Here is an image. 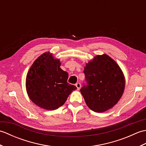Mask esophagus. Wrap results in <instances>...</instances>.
<instances>
[{
    "instance_id": "34e87169",
    "label": "esophagus",
    "mask_w": 146,
    "mask_h": 146,
    "mask_svg": "<svg viewBox=\"0 0 146 146\" xmlns=\"http://www.w3.org/2000/svg\"><path fill=\"white\" fill-rule=\"evenodd\" d=\"M76 86L77 89L80 90V88H81V84H80V83H76Z\"/></svg>"
}]
</instances>
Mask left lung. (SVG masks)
Masks as SVG:
<instances>
[{
  "label": "left lung",
  "instance_id": "8db88e82",
  "mask_svg": "<svg viewBox=\"0 0 146 146\" xmlns=\"http://www.w3.org/2000/svg\"><path fill=\"white\" fill-rule=\"evenodd\" d=\"M86 84L80 89L87 106L104 112L115 105L125 88V79L116 62L107 54L98 55L86 64Z\"/></svg>",
  "mask_w": 146,
  "mask_h": 146
}]
</instances>
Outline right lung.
Returning <instances> with one entry per match:
<instances>
[{
  "instance_id": "right-lung-1",
  "label": "right lung",
  "mask_w": 146,
  "mask_h": 146,
  "mask_svg": "<svg viewBox=\"0 0 146 146\" xmlns=\"http://www.w3.org/2000/svg\"><path fill=\"white\" fill-rule=\"evenodd\" d=\"M60 60L45 52L36 59L27 73V94L34 103L46 110L62 106L76 87L67 82L68 73L60 68Z\"/></svg>"
}]
</instances>
